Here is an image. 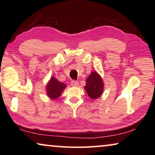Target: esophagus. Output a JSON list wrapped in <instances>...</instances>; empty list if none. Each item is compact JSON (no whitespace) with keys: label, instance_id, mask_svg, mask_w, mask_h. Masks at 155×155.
Returning <instances> with one entry per match:
<instances>
[{"label":"esophagus","instance_id":"esophagus-1","mask_svg":"<svg viewBox=\"0 0 155 155\" xmlns=\"http://www.w3.org/2000/svg\"><path fill=\"white\" fill-rule=\"evenodd\" d=\"M71 85L73 87H77L78 85V82L77 81H71Z\"/></svg>","mask_w":155,"mask_h":155}]
</instances>
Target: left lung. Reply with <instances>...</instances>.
<instances>
[{
  "label": "left lung",
  "instance_id": "8db88e82",
  "mask_svg": "<svg viewBox=\"0 0 155 155\" xmlns=\"http://www.w3.org/2000/svg\"><path fill=\"white\" fill-rule=\"evenodd\" d=\"M85 90L91 99H97L102 96L104 91L103 80L98 72H91L86 80Z\"/></svg>",
  "mask_w": 155,
  "mask_h": 155
}]
</instances>
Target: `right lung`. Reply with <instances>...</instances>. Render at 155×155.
<instances>
[{"instance_id":"add662e5","label":"right lung","mask_w":155,"mask_h":155,"mask_svg":"<svg viewBox=\"0 0 155 155\" xmlns=\"http://www.w3.org/2000/svg\"><path fill=\"white\" fill-rule=\"evenodd\" d=\"M66 87L67 85L65 83L60 82L54 77H51L46 85L47 96L51 100H56L61 96Z\"/></svg>"}]
</instances>
